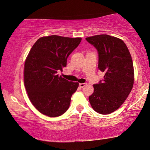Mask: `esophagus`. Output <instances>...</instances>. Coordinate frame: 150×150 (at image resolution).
<instances>
[{
    "mask_svg": "<svg viewBox=\"0 0 150 150\" xmlns=\"http://www.w3.org/2000/svg\"><path fill=\"white\" fill-rule=\"evenodd\" d=\"M85 85H87V83H79V87L83 88V87H85Z\"/></svg>",
    "mask_w": 150,
    "mask_h": 150,
    "instance_id": "1",
    "label": "esophagus"
}]
</instances>
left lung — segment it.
<instances>
[{"label": "left lung", "instance_id": "8db88e82", "mask_svg": "<svg viewBox=\"0 0 150 150\" xmlns=\"http://www.w3.org/2000/svg\"><path fill=\"white\" fill-rule=\"evenodd\" d=\"M99 54L98 68L105 73L104 79L94 84L89 97L92 108L106 115L117 110L132 91L134 70L130 53L122 39L108 35L87 37Z\"/></svg>", "mask_w": 150, "mask_h": 150}]
</instances>
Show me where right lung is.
<instances>
[{
  "instance_id": "right-lung-1",
  "label": "right lung",
  "mask_w": 150,
  "mask_h": 150,
  "mask_svg": "<svg viewBox=\"0 0 150 150\" xmlns=\"http://www.w3.org/2000/svg\"><path fill=\"white\" fill-rule=\"evenodd\" d=\"M81 41L79 37H42L30 50L25 63L24 83L33 105L45 115L58 117L70 105L79 83L69 81L57 72L63 71L68 57Z\"/></svg>"
}]
</instances>
